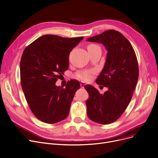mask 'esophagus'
I'll return each mask as SVG.
<instances>
[{
	"mask_svg": "<svg viewBox=\"0 0 158 158\" xmlns=\"http://www.w3.org/2000/svg\"><path fill=\"white\" fill-rule=\"evenodd\" d=\"M85 85V83H83V82H81V83H80V86H81V87H84V86Z\"/></svg>",
	"mask_w": 158,
	"mask_h": 158,
	"instance_id": "esophagus-1",
	"label": "esophagus"
}]
</instances>
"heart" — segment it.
<instances>
[{"label":"heart","instance_id":"heart-1","mask_svg":"<svg viewBox=\"0 0 158 158\" xmlns=\"http://www.w3.org/2000/svg\"><path fill=\"white\" fill-rule=\"evenodd\" d=\"M99 47L98 45H89L88 46V50L92 49V48H97ZM92 73V72L90 71H82V72H79L77 73L75 75V77L81 81H87L90 78L91 75Z\"/></svg>","mask_w":158,"mask_h":158}]
</instances>
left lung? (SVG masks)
I'll return each instance as SVG.
<instances>
[{"instance_id":"8db88e82","label":"left lung","mask_w":158,"mask_h":158,"mask_svg":"<svg viewBox=\"0 0 158 158\" xmlns=\"http://www.w3.org/2000/svg\"><path fill=\"white\" fill-rule=\"evenodd\" d=\"M87 41L102 44L107 51L104 68L95 81L108 89L101 94L90 85L84 87L89 95L87 115L94 122L110 124L122 115L132 98L139 78L136 54L127 38L114 30Z\"/></svg>"}]
</instances>
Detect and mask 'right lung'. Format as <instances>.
Listing matches in <instances>:
<instances>
[{"label":"right lung","instance_id":"right-lung-1","mask_svg":"<svg viewBox=\"0 0 158 158\" xmlns=\"http://www.w3.org/2000/svg\"><path fill=\"white\" fill-rule=\"evenodd\" d=\"M83 39L45 35L23 52L20 61L22 89L31 111L44 123H57L69 114L80 83L70 80L64 89L55 83L68 69L70 52Z\"/></svg>","mask_w":158,"mask_h":158}]
</instances>
